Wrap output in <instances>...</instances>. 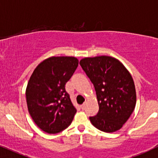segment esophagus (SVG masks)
Wrapping results in <instances>:
<instances>
[{"label": "esophagus", "instance_id": "obj_1", "mask_svg": "<svg viewBox=\"0 0 158 158\" xmlns=\"http://www.w3.org/2000/svg\"><path fill=\"white\" fill-rule=\"evenodd\" d=\"M85 105H86V103H83L82 104V105H81L80 106V107H81V109H82V110H84V109H85Z\"/></svg>", "mask_w": 158, "mask_h": 158}]
</instances>
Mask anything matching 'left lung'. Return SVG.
<instances>
[{"label": "left lung", "mask_w": 158, "mask_h": 158, "mask_svg": "<svg viewBox=\"0 0 158 158\" xmlns=\"http://www.w3.org/2000/svg\"><path fill=\"white\" fill-rule=\"evenodd\" d=\"M79 64L94 85L99 112L90 116L99 131L113 133L122 128L134 112L137 102L134 79L126 67L115 58H85Z\"/></svg>", "instance_id": "obj_1"}]
</instances>
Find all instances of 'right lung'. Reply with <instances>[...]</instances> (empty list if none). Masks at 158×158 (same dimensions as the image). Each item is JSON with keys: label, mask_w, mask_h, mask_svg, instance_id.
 <instances>
[{"label": "right lung", "mask_w": 158, "mask_h": 158, "mask_svg": "<svg viewBox=\"0 0 158 158\" xmlns=\"http://www.w3.org/2000/svg\"><path fill=\"white\" fill-rule=\"evenodd\" d=\"M79 60L70 56H52L34 70L26 88L27 110L37 126L48 134L68 127L76 109L65 85L76 71Z\"/></svg>", "instance_id": "right-lung-1"}]
</instances>
